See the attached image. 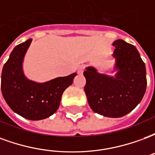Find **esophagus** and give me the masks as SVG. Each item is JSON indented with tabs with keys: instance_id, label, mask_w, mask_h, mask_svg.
<instances>
[{
	"instance_id": "1",
	"label": "esophagus",
	"mask_w": 155,
	"mask_h": 155,
	"mask_svg": "<svg viewBox=\"0 0 155 155\" xmlns=\"http://www.w3.org/2000/svg\"><path fill=\"white\" fill-rule=\"evenodd\" d=\"M84 65H81L80 67H79V69H78V73L79 74H82L83 72H84Z\"/></svg>"
}]
</instances>
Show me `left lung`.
<instances>
[{
	"label": "left lung",
	"instance_id": "obj_1",
	"mask_svg": "<svg viewBox=\"0 0 155 155\" xmlns=\"http://www.w3.org/2000/svg\"><path fill=\"white\" fill-rule=\"evenodd\" d=\"M115 47V76L100 74L93 67L84 71V92L92 110L111 118H119L136 107L146 91V69L139 51L123 40L113 43Z\"/></svg>",
	"mask_w": 155,
	"mask_h": 155
}]
</instances>
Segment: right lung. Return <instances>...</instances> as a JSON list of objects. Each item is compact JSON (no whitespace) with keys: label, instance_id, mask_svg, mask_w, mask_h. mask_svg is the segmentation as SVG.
<instances>
[{"label":"right lung","instance_id":"right-lung-1","mask_svg":"<svg viewBox=\"0 0 155 155\" xmlns=\"http://www.w3.org/2000/svg\"><path fill=\"white\" fill-rule=\"evenodd\" d=\"M31 41L29 39L12 51L2 69L1 89L5 102L14 112L27 120H40L57 110L63 92L77 74L45 83L28 80L23 74L22 62Z\"/></svg>","mask_w":155,"mask_h":155}]
</instances>
